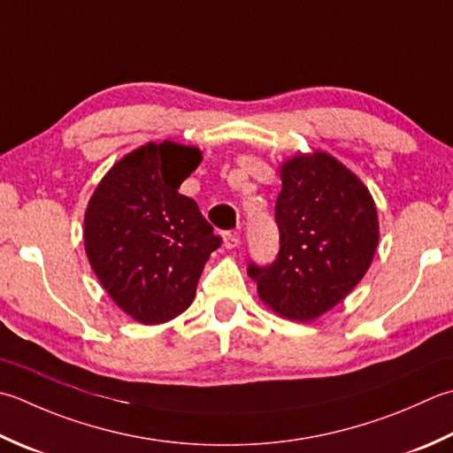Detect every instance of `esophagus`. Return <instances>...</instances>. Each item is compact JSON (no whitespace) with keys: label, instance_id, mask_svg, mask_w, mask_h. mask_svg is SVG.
I'll return each mask as SVG.
<instances>
[{"label":"esophagus","instance_id":"esophagus-1","mask_svg":"<svg viewBox=\"0 0 453 453\" xmlns=\"http://www.w3.org/2000/svg\"><path fill=\"white\" fill-rule=\"evenodd\" d=\"M221 245H224L226 250H234V247L239 245V235L232 234V232L221 234Z\"/></svg>","mask_w":453,"mask_h":453}]
</instances>
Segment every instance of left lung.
<instances>
[{
    "instance_id": "1",
    "label": "left lung",
    "mask_w": 453,
    "mask_h": 453,
    "mask_svg": "<svg viewBox=\"0 0 453 453\" xmlns=\"http://www.w3.org/2000/svg\"><path fill=\"white\" fill-rule=\"evenodd\" d=\"M279 173L280 251L269 267L251 263L247 273L274 314L312 322L369 271L379 245L377 206L359 176L326 150L290 157Z\"/></svg>"
}]
</instances>
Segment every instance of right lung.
<instances>
[{
  "instance_id": "right-lung-1",
  "label": "right lung",
  "mask_w": 453,
  "mask_h": 453,
  "mask_svg": "<svg viewBox=\"0 0 453 453\" xmlns=\"http://www.w3.org/2000/svg\"><path fill=\"white\" fill-rule=\"evenodd\" d=\"M200 161L198 147L149 141L121 157L88 202V261L113 303L139 324L180 316L219 247L196 202L179 192Z\"/></svg>"
}]
</instances>
